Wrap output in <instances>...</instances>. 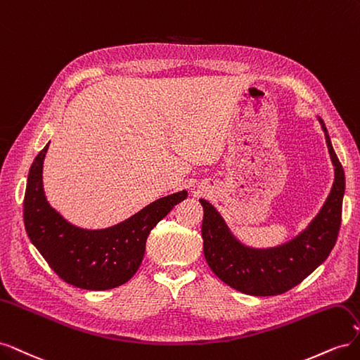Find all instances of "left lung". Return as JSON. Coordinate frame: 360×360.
<instances>
[{"mask_svg": "<svg viewBox=\"0 0 360 360\" xmlns=\"http://www.w3.org/2000/svg\"><path fill=\"white\" fill-rule=\"evenodd\" d=\"M329 153L335 167V181L317 217L291 242L271 248L252 249L242 245L228 230L214 207L200 200L202 217V249L207 264L225 284L250 296H276L309 276L333 249L341 226L342 197L345 189L344 169L332 147L323 120Z\"/></svg>", "mask_w": 360, "mask_h": 360, "instance_id": "obj_1", "label": "left lung"}]
</instances>
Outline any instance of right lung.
<instances>
[{"label":"right lung","mask_w":360,"mask_h":360,"mask_svg":"<svg viewBox=\"0 0 360 360\" xmlns=\"http://www.w3.org/2000/svg\"><path fill=\"white\" fill-rule=\"evenodd\" d=\"M48 147L36 156L27 180L24 224L31 243L49 267L73 287L101 291L123 285L136 274L144 258L150 231L188 197V192L156 200L124 222L105 230H82L69 224L46 201L41 169Z\"/></svg>","instance_id":"add662e5"}]
</instances>
